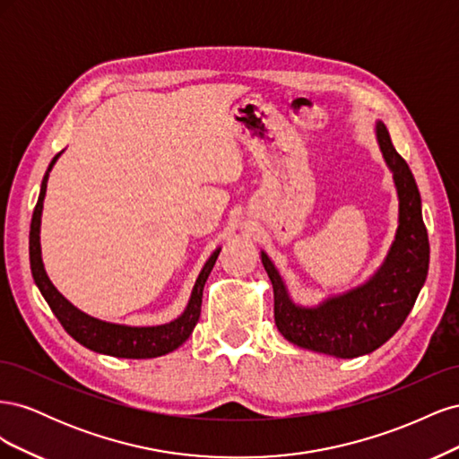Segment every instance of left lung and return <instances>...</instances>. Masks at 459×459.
I'll use <instances>...</instances> for the list:
<instances>
[{
	"label": "left lung",
	"mask_w": 459,
	"mask_h": 459,
	"mask_svg": "<svg viewBox=\"0 0 459 459\" xmlns=\"http://www.w3.org/2000/svg\"><path fill=\"white\" fill-rule=\"evenodd\" d=\"M377 140L398 189L400 224L385 264L366 285L329 299L317 308H302L289 299L280 273L262 253V264L273 285L275 325L300 349L337 358L377 351L406 322L427 280L429 238L418 186L383 122H377Z\"/></svg>",
	"instance_id": "1"
}]
</instances>
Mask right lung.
I'll return each mask as SVG.
<instances>
[{
  "instance_id": "right-lung-1",
  "label": "right lung",
  "mask_w": 459,
  "mask_h": 459,
  "mask_svg": "<svg viewBox=\"0 0 459 459\" xmlns=\"http://www.w3.org/2000/svg\"><path fill=\"white\" fill-rule=\"evenodd\" d=\"M57 157L59 155L53 157L49 169L44 176V182H41L39 197H38L32 221H30V270L39 293L44 295L51 312L59 319V324L65 327L68 335H71L74 341H78L80 344H84L90 351L117 356V358H155V356H162L176 351L178 346H182L189 339L193 329H195L199 322L203 287L206 283L208 273H211V270L214 268L220 248H216L214 255L208 258L204 268L201 270L197 283L193 287L191 300L187 304L186 312L170 324L157 325V327H128V325L107 324V322H101V319H95L84 312H80L59 293L57 289L53 287L49 277L46 275L44 264H41V255H39L41 206H44L48 176Z\"/></svg>"
}]
</instances>
